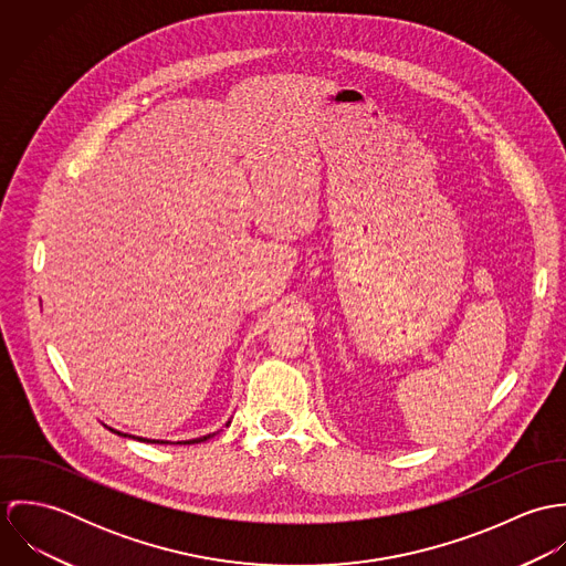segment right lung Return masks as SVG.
<instances>
[{
  "instance_id": "add662e5",
  "label": "right lung",
  "mask_w": 566,
  "mask_h": 566,
  "mask_svg": "<svg viewBox=\"0 0 566 566\" xmlns=\"http://www.w3.org/2000/svg\"><path fill=\"white\" fill-rule=\"evenodd\" d=\"M231 424V418L227 420V424L224 427H229ZM113 433H117V436H122V438H133V440H139V442H150V444H171L169 440H153V438H139V436H130V433H122V431H117V429H113V427H108ZM222 431V429H220ZM218 431H213V433H207V436H200V438H191V440H180V442H176V444H198V442H205V440H209V438H213Z\"/></svg>"
}]
</instances>
